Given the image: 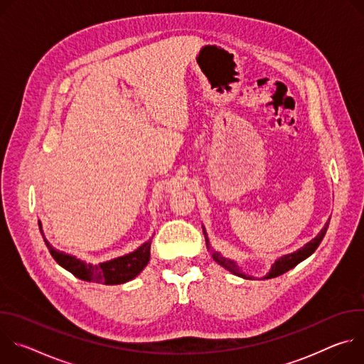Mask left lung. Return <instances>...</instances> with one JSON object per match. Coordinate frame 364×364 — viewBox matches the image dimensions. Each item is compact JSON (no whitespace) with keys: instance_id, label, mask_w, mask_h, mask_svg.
Listing matches in <instances>:
<instances>
[{"instance_id":"1","label":"left lung","mask_w":364,"mask_h":364,"mask_svg":"<svg viewBox=\"0 0 364 364\" xmlns=\"http://www.w3.org/2000/svg\"><path fill=\"white\" fill-rule=\"evenodd\" d=\"M327 229H328V222L326 223V226L321 229V232H320L313 240H309L306 245H304V246H302L301 249H298L296 252L284 255V256H281L279 259H277L275 264L272 265V268H271V271H269V274H267V275L264 277V279L275 278V277H279V275L288 272L289 269H292L294 267H296L299 262H302L304 259H306L309 255H313L314 250H316V249L318 247V245L321 243V240H323V237H324ZM203 232H204V235H205V230H204V229H203ZM205 243H207V247L210 249V246H209V239H207V235H205ZM212 256H213V259H215V261H216L219 265H222L223 268H226L229 272H232V274H235V275H237V277H242V278H245V279H252L250 277H247V275H245L243 272H240L239 267H237L233 261H230V259L223 257L219 252H213Z\"/></svg>"}]
</instances>
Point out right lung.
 Wrapping results in <instances>:
<instances>
[{
  "label": "right lung",
  "instance_id": "right-lung-1",
  "mask_svg": "<svg viewBox=\"0 0 364 364\" xmlns=\"http://www.w3.org/2000/svg\"><path fill=\"white\" fill-rule=\"evenodd\" d=\"M38 226L41 230V222L38 220ZM43 233V232H41ZM46 246L48 252L53 256L55 261L65 268L66 271L72 272L76 278L87 282H96V284H105V285H118L128 282L134 279L148 264L149 261V249H151V240L142 243L138 249L134 252L111 259V261L102 262L97 265L86 264L76 256L68 255L65 252H60L51 246L46 237H44Z\"/></svg>",
  "mask_w": 364,
  "mask_h": 364
}]
</instances>
